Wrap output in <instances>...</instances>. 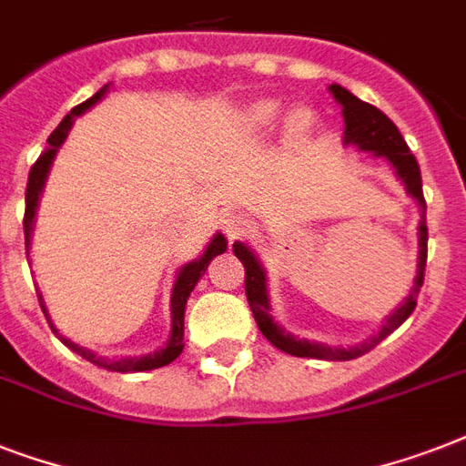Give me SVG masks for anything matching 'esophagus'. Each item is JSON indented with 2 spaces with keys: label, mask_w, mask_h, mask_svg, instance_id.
<instances>
[{
  "label": "esophagus",
  "mask_w": 466,
  "mask_h": 466,
  "mask_svg": "<svg viewBox=\"0 0 466 466\" xmlns=\"http://www.w3.org/2000/svg\"><path fill=\"white\" fill-rule=\"evenodd\" d=\"M222 227H225V234L227 239L234 241L239 239L241 234L247 232V219H244V215H239V212H232V215H227L225 219H222Z\"/></svg>",
  "instance_id": "obj_1"
}]
</instances>
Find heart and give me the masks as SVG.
I'll return each instance as SVG.
<instances>
[{"mask_svg": "<svg viewBox=\"0 0 466 466\" xmlns=\"http://www.w3.org/2000/svg\"><path fill=\"white\" fill-rule=\"evenodd\" d=\"M283 113V104L270 101V98H261V101H256V104H251L247 111H244V116H241V127H244V133L247 135H266L280 123ZM311 126H314V118H311V113L307 111V108L292 111L290 116H288V123H285L288 140L295 142V145L305 142L311 133Z\"/></svg>", "mask_w": 466, "mask_h": 466, "instance_id": "obj_1", "label": "heart"}]
</instances>
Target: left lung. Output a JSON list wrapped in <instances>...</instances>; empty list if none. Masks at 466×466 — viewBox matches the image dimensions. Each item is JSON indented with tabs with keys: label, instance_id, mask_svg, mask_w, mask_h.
Wrapping results in <instances>:
<instances>
[{
	"label": "left lung",
	"instance_id": "obj_1",
	"mask_svg": "<svg viewBox=\"0 0 466 466\" xmlns=\"http://www.w3.org/2000/svg\"><path fill=\"white\" fill-rule=\"evenodd\" d=\"M329 91L333 98L340 104L343 111V145H353L360 152H368L372 157H384L390 161L394 174L399 176V181L406 186V193L419 203L420 222H419V263H416V278H413V288L409 292V298L391 311L390 317L384 319L380 331L375 336H370L368 340H362L358 346H326L319 340H307L292 336L290 331H285L283 326L273 321L270 317V298H268V283H266V270H263L258 256L241 241H234V256L244 263L247 270V299L248 307L254 311V319L261 333L266 339L283 353L298 355V358H317V360H353L360 358L362 353H368L387 339L394 329L404 324L406 319L411 317V311L416 309V298H419L420 285H423V273H426V256H428V227H426V198H423V183H420V168L416 157L411 155V149L406 145V140L399 133V127L384 116L380 108L365 104L358 96H353L350 91L343 89L340 84H331Z\"/></svg>",
	"mask_w": 466,
	"mask_h": 466
}]
</instances>
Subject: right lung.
Listing matches in <instances>:
<instances>
[{
    "label": "right lung",
    "instance_id": "add662e5",
    "mask_svg": "<svg viewBox=\"0 0 466 466\" xmlns=\"http://www.w3.org/2000/svg\"><path fill=\"white\" fill-rule=\"evenodd\" d=\"M111 89V84H106L104 89H98L96 94L91 98H86L84 104L75 106L72 111L62 118V123L53 130V135L47 137V147L46 152L38 157V161L31 167V174H28V186H25V215H24V234H25V248H31V237H33V225H35V212H38V203H40V196H43V188H46V181H47V174H50V167H53L55 157L60 152L62 142L67 140L69 130H72V123L75 118H79L82 113H86L91 106H96L101 98L108 94ZM227 251V239L225 234H215L205 248L203 254L193 258L190 263H183L178 273H176V280H174V288H171V331H168V339L167 343L155 350V353H147V355H135V358H101L96 355L94 350L89 348L79 346L75 340L65 339L57 329H55L53 319L47 314V307H46V299L40 295L38 290V299H40V307H43V314L47 317V324L53 329V333H57V339L69 348V350H75L76 355H82L84 360L94 362L98 368L104 370H111V372H147V370H157V368H164L168 362H174L183 350V317H186V302H188L190 292L193 288L198 285V280L205 276V270L210 266V261L215 256L225 254Z\"/></svg>",
    "mask_w": 466,
    "mask_h": 466
}]
</instances>
